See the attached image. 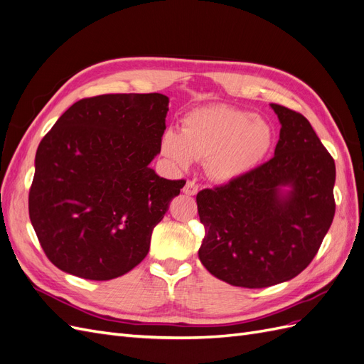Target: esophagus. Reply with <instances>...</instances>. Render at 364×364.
Here are the masks:
<instances>
[{"label": "esophagus", "mask_w": 364, "mask_h": 364, "mask_svg": "<svg viewBox=\"0 0 364 364\" xmlns=\"http://www.w3.org/2000/svg\"><path fill=\"white\" fill-rule=\"evenodd\" d=\"M197 191H199V185L194 183L193 181H188V182L185 183V186H183V193H185L186 196H196V194H197Z\"/></svg>", "instance_id": "esophagus-1"}]
</instances>
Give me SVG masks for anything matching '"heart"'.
Wrapping results in <instances>:
<instances>
[{
    "label": "heart",
    "instance_id": "b5f03b06",
    "mask_svg": "<svg viewBox=\"0 0 364 364\" xmlns=\"http://www.w3.org/2000/svg\"><path fill=\"white\" fill-rule=\"evenodd\" d=\"M273 139V127L262 117L228 105H208L183 117L182 132L165 130L159 151L174 168L186 170L200 159L213 179L232 182L258 167Z\"/></svg>",
    "mask_w": 364,
    "mask_h": 364
}]
</instances>
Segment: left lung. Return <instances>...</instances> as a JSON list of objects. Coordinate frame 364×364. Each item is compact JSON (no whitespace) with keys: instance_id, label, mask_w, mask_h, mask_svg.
I'll use <instances>...</instances> for the list:
<instances>
[{"instance_id":"8db88e82","label":"left lung","mask_w":364,"mask_h":364,"mask_svg":"<svg viewBox=\"0 0 364 364\" xmlns=\"http://www.w3.org/2000/svg\"><path fill=\"white\" fill-rule=\"evenodd\" d=\"M281 123L274 156L214 190L197 194L205 226L199 258L235 287L290 281L313 261L336 213V164L310 121L270 105Z\"/></svg>"}]
</instances>
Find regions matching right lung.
Returning a JSON list of instances; mask_svg holds the SVG:
<instances>
[{"label": "right lung", "instance_id": "obj_1", "mask_svg": "<svg viewBox=\"0 0 364 364\" xmlns=\"http://www.w3.org/2000/svg\"><path fill=\"white\" fill-rule=\"evenodd\" d=\"M168 102L158 92L83 98L41 141L28 214L58 269L107 281L146 258L153 229L185 185L150 168Z\"/></svg>", "mask_w": 364, "mask_h": 364}]
</instances>
